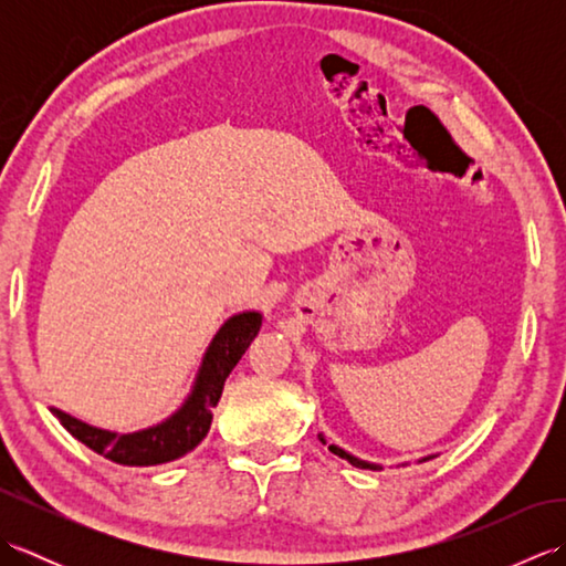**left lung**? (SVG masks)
Returning a JSON list of instances; mask_svg holds the SVG:
<instances>
[{
    "mask_svg": "<svg viewBox=\"0 0 566 566\" xmlns=\"http://www.w3.org/2000/svg\"><path fill=\"white\" fill-rule=\"evenodd\" d=\"M318 438H321V442H326V440H323V436H318ZM328 450H331L333 454L343 457V460H347L353 467H359V469H379L377 464H369V462H365V460H357V457H353V454H347L345 450L338 448V444H328Z\"/></svg>",
    "mask_w": 566,
    "mask_h": 566,
    "instance_id": "obj_1",
    "label": "left lung"
}]
</instances>
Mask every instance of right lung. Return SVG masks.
<instances>
[{
	"label": "right lung",
	"instance_id": "1",
	"mask_svg": "<svg viewBox=\"0 0 566 566\" xmlns=\"http://www.w3.org/2000/svg\"><path fill=\"white\" fill-rule=\"evenodd\" d=\"M260 326L262 316L258 311H243V314L228 318L221 331L213 335L209 350L203 355L195 389L187 396V401L177 413L158 426L118 436V432L82 423V420L57 411V408H51V411L72 438H77L90 450L116 464L150 467L172 462L177 457L195 450L207 438L213 418L211 411L221 399L223 384L238 365V359L245 355Z\"/></svg>",
	"mask_w": 566,
	"mask_h": 566
}]
</instances>
